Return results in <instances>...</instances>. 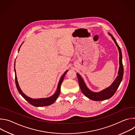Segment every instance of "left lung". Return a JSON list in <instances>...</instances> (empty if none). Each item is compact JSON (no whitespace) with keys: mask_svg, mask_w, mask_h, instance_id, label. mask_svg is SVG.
<instances>
[{"mask_svg":"<svg viewBox=\"0 0 135 135\" xmlns=\"http://www.w3.org/2000/svg\"><path fill=\"white\" fill-rule=\"evenodd\" d=\"M109 35L111 36L113 40L114 41L115 44H116L118 47L119 52V69L118 71V75L115 79L112 84L108 86V88L99 91V92H93L90 90L86 86L85 83L83 79L81 77V76L77 73V76L79 81V83L80 86V89L83 92V93L89 99L94 100V101H102L111 98L112 96L114 94L117 89H118L123 78V66L122 64V52L121 49L119 45L118 44L116 40H115L114 37L110 33H108Z\"/></svg>","mask_w":135,"mask_h":135,"instance_id":"obj_1","label":"left lung"}]
</instances>
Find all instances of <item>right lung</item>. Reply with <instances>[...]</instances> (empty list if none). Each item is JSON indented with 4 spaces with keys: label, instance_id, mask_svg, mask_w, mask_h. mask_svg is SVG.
<instances>
[{
    "label": "right lung",
    "instance_id": "1",
    "mask_svg": "<svg viewBox=\"0 0 135 135\" xmlns=\"http://www.w3.org/2000/svg\"><path fill=\"white\" fill-rule=\"evenodd\" d=\"M23 44V43H22ZM21 44V45H22ZM21 45L19 47L18 49V51L20 50V49L21 46ZM15 64H14V67H15ZM68 71V70H67L64 74L62 75V76L61 77V78L59 80V82L58 83V84H57V89L55 91V92L54 93V94H53L52 96L48 98H38V99H33L31 98H30L29 97H28L27 95H26L21 90V88L19 86L18 82H17V77H16V70H15V68L14 67V71H15V84H16V86L17 88V89L19 92L22 97L23 98L26 100L29 104H30L31 105H32L33 106L35 107H43V106H49L50 105L52 104H53L56 100L57 99V97H59V94L60 93V89H61V83L64 79V78L66 74L67 73V72Z\"/></svg>",
    "mask_w": 135,
    "mask_h": 135
}]
</instances>
